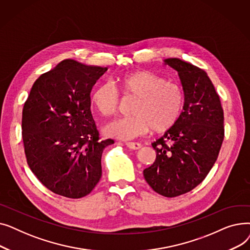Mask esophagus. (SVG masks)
Wrapping results in <instances>:
<instances>
[{"instance_id": "obj_1", "label": "esophagus", "mask_w": 250, "mask_h": 250, "mask_svg": "<svg viewBox=\"0 0 250 250\" xmlns=\"http://www.w3.org/2000/svg\"><path fill=\"white\" fill-rule=\"evenodd\" d=\"M125 145H126V147H128L129 149H133V150H138L142 146L140 143H137V142H126Z\"/></svg>"}]
</instances>
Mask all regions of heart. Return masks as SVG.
I'll list each match as a JSON object with an SVG mask.
<instances>
[{
	"instance_id": "b5f03b06",
	"label": "heart",
	"mask_w": 250,
	"mask_h": 250,
	"mask_svg": "<svg viewBox=\"0 0 250 250\" xmlns=\"http://www.w3.org/2000/svg\"><path fill=\"white\" fill-rule=\"evenodd\" d=\"M126 96H137L130 116L108 122L104 133L121 140H132L152 128L160 133L174 125L182 111L185 94L175 82L167 81L148 70L129 72L116 78ZM91 101L103 115H112L120 106V95L110 82L99 83L91 93Z\"/></svg>"
}]
</instances>
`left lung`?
<instances>
[{
    "instance_id": "1",
    "label": "left lung",
    "mask_w": 250,
    "mask_h": 250,
    "mask_svg": "<svg viewBox=\"0 0 250 250\" xmlns=\"http://www.w3.org/2000/svg\"><path fill=\"white\" fill-rule=\"evenodd\" d=\"M165 62L178 72L185 105L174 125L152 143L156 159L144 177L157 193L175 198L198 187L214 166L225 137L224 110L204 70L179 59Z\"/></svg>"
}]
</instances>
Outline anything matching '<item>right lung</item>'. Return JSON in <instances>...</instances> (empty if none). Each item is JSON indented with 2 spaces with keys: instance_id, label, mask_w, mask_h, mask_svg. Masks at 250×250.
<instances>
[{
  "instance_id": "obj_1",
  "label": "right lung",
  "mask_w": 250,
  "mask_h": 250,
  "mask_svg": "<svg viewBox=\"0 0 250 250\" xmlns=\"http://www.w3.org/2000/svg\"><path fill=\"white\" fill-rule=\"evenodd\" d=\"M107 68L64 60L34 82L22 111V139L33 174L69 199L89 194L101 178V156L113 140H99L90 92Z\"/></svg>"
}]
</instances>
